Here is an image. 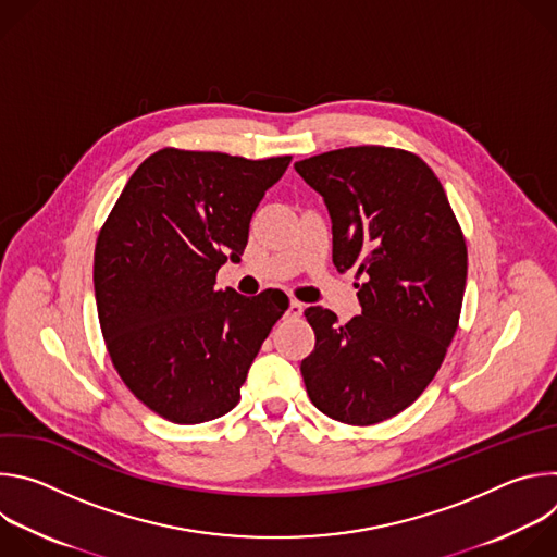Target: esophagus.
<instances>
[{
	"mask_svg": "<svg viewBox=\"0 0 557 557\" xmlns=\"http://www.w3.org/2000/svg\"><path fill=\"white\" fill-rule=\"evenodd\" d=\"M301 312H304V304L301 301H295V299H290V304H288V310H286V314L288 317H301Z\"/></svg>",
	"mask_w": 557,
	"mask_h": 557,
	"instance_id": "1",
	"label": "esophagus"
}]
</instances>
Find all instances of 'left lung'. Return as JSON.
<instances>
[{"label": "left lung", "instance_id": "8db88e82", "mask_svg": "<svg viewBox=\"0 0 557 557\" xmlns=\"http://www.w3.org/2000/svg\"><path fill=\"white\" fill-rule=\"evenodd\" d=\"M324 198L333 264L361 275L348 324L322 306L304 310L314 350L299 370L314 408L372 425L412 406L456 333L467 247L445 189L419 156L381 145L326 151L295 163Z\"/></svg>", "mask_w": 557, "mask_h": 557}]
</instances>
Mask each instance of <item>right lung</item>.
Masks as SVG:
<instances>
[{
  "label": "right lung",
  "instance_id": "right-lung-1",
  "mask_svg": "<svg viewBox=\"0 0 557 557\" xmlns=\"http://www.w3.org/2000/svg\"><path fill=\"white\" fill-rule=\"evenodd\" d=\"M288 163L168 147L140 163L106 220L95 249L101 331L123 383L158 417L196 425L240 401L288 297L218 290L215 273L240 262Z\"/></svg>",
  "mask_w": 557,
  "mask_h": 557
}]
</instances>
